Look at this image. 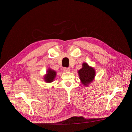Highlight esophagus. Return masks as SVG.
I'll use <instances>...</instances> for the list:
<instances>
[{
  "label": "esophagus",
  "mask_w": 132,
  "mask_h": 132,
  "mask_svg": "<svg viewBox=\"0 0 132 132\" xmlns=\"http://www.w3.org/2000/svg\"><path fill=\"white\" fill-rule=\"evenodd\" d=\"M63 70L64 71V72H68V71H70V69L69 68L64 67L63 68Z\"/></svg>",
  "instance_id": "esophagus-1"
}]
</instances>
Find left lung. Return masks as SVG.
<instances>
[{
    "mask_svg": "<svg viewBox=\"0 0 132 132\" xmlns=\"http://www.w3.org/2000/svg\"><path fill=\"white\" fill-rule=\"evenodd\" d=\"M80 79L84 85H87L93 80L95 72L94 68L90 67L86 63H84L82 68L78 71Z\"/></svg>",
    "mask_w": 132,
    "mask_h": 132,
    "instance_id": "left-lung-1",
    "label": "left lung"
}]
</instances>
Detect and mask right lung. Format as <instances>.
Masks as SVG:
<instances>
[{
	"label": "right lung",
	"instance_id": "right-lung-1",
	"mask_svg": "<svg viewBox=\"0 0 132 132\" xmlns=\"http://www.w3.org/2000/svg\"><path fill=\"white\" fill-rule=\"evenodd\" d=\"M48 73L46 75L45 77V81L48 82H52V81L54 79V78L55 77V74H56V72L54 70H52L51 69H49L47 71Z\"/></svg>",
	"mask_w": 132,
	"mask_h": 132
}]
</instances>
